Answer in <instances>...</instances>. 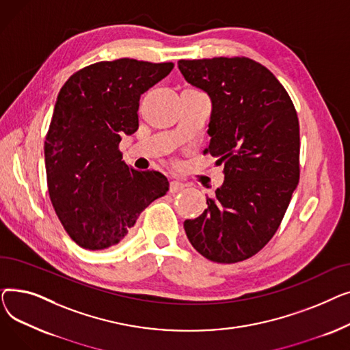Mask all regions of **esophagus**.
<instances>
[{
	"mask_svg": "<svg viewBox=\"0 0 350 350\" xmlns=\"http://www.w3.org/2000/svg\"><path fill=\"white\" fill-rule=\"evenodd\" d=\"M185 187H186V185L185 183H181V181H177V180H173L172 183H170V193H178V191H183L185 190Z\"/></svg>",
	"mask_w": 350,
	"mask_h": 350,
	"instance_id": "esophagus-1",
	"label": "esophagus"
}]
</instances>
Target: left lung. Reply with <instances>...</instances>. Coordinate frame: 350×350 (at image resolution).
<instances>
[{
  "instance_id": "1",
  "label": "left lung",
  "mask_w": 350,
  "mask_h": 350,
  "mask_svg": "<svg viewBox=\"0 0 350 350\" xmlns=\"http://www.w3.org/2000/svg\"><path fill=\"white\" fill-rule=\"evenodd\" d=\"M189 83L213 102L210 146L224 164V183L208 207L186 219L191 245L207 260L244 261L261 251L281 226L299 181V120L273 73L245 57L180 59Z\"/></svg>"
}]
</instances>
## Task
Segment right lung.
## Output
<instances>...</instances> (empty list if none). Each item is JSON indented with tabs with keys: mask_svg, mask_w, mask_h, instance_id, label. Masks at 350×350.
Wrapping results in <instances>:
<instances>
[{
	"mask_svg": "<svg viewBox=\"0 0 350 350\" xmlns=\"http://www.w3.org/2000/svg\"><path fill=\"white\" fill-rule=\"evenodd\" d=\"M173 66L102 61L79 69L61 88L44 146L46 183L61 224L82 248L116 245L140 213L167 193L165 176L129 167L119 143L137 131L140 95Z\"/></svg>",
	"mask_w": 350,
	"mask_h": 350,
	"instance_id": "add662e5",
	"label": "right lung"
}]
</instances>
